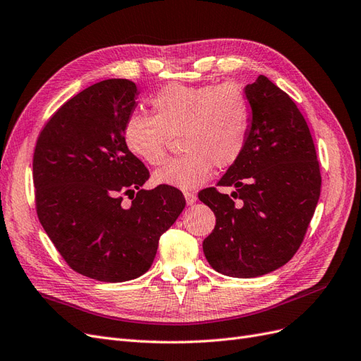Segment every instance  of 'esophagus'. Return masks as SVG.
Wrapping results in <instances>:
<instances>
[{
	"mask_svg": "<svg viewBox=\"0 0 361 361\" xmlns=\"http://www.w3.org/2000/svg\"><path fill=\"white\" fill-rule=\"evenodd\" d=\"M184 200L188 205H193L196 202V195H193L190 192H184Z\"/></svg>",
	"mask_w": 361,
	"mask_h": 361,
	"instance_id": "esophagus-1",
	"label": "esophagus"
}]
</instances>
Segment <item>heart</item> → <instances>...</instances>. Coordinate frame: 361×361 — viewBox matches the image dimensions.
Returning a JSON list of instances; mask_svg holds the SVG:
<instances>
[{"mask_svg": "<svg viewBox=\"0 0 361 361\" xmlns=\"http://www.w3.org/2000/svg\"><path fill=\"white\" fill-rule=\"evenodd\" d=\"M149 103L153 117L133 114L124 124L127 149L154 166L165 160L169 136L180 133V147L185 151L154 171V184L196 189L210 178L213 165L232 166L246 148L250 104L237 84H169Z\"/></svg>", "mask_w": 361, "mask_h": 361, "instance_id": "b5f03b06", "label": "heart"}]
</instances>
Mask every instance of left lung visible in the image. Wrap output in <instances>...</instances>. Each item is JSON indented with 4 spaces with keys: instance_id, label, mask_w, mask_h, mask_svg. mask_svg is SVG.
<instances>
[{
    "instance_id": "8db88e82",
    "label": "left lung",
    "mask_w": 361,
    "mask_h": 361,
    "mask_svg": "<svg viewBox=\"0 0 361 361\" xmlns=\"http://www.w3.org/2000/svg\"><path fill=\"white\" fill-rule=\"evenodd\" d=\"M250 104L246 148L200 201L216 216L202 249L219 273L249 279L281 269L298 250L321 195V173L307 123L297 104L259 75L244 87Z\"/></svg>"
}]
</instances>
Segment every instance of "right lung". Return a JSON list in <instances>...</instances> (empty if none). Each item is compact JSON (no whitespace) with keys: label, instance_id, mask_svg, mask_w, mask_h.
I'll return each instance as SVG.
<instances>
[{"label":"right lung","instance_id":"obj_1","mask_svg":"<svg viewBox=\"0 0 361 361\" xmlns=\"http://www.w3.org/2000/svg\"><path fill=\"white\" fill-rule=\"evenodd\" d=\"M129 79H106L66 102L42 130L32 159L37 216L72 269L126 282L153 264L159 238L185 207L168 185L147 190L148 169L124 144L137 106ZM121 194L133 200L122 204Z\"/></svg>","mask_w":361,"mask_h":361}]
</instances>
